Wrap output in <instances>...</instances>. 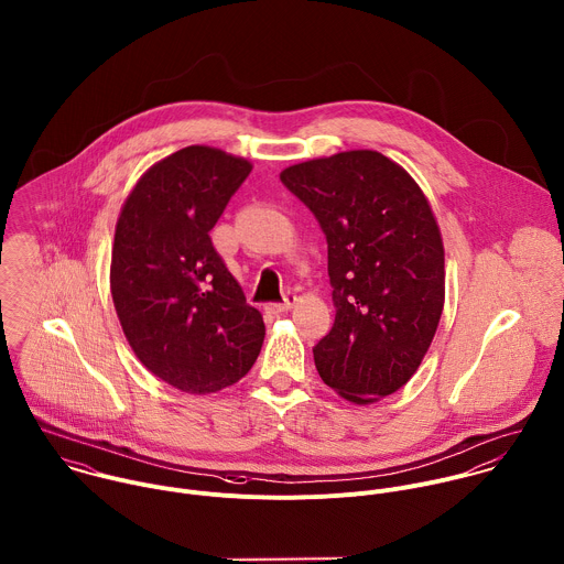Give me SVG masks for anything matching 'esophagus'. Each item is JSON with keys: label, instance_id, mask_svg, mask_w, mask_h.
<instances>
[{"label": "esophagus", "instance_id": "34e87169", "mask_svg": "<svg viewBox=\"0 0 564 564\" xmlns=\"http://www.w3.org/2000/svg\"><path fill=\"white\" fill-rule=\"evenodd\" d=\"M294 301H296V296L290 292V294H285V299L281 301V303H272L270 305V310L274 312V314H281V312H288L292 305H294Z\"/></svg>", "mask_w": 564, "mask_h": 564}]
</instances>
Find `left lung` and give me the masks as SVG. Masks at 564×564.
Masks as SVG:
<instances>
[{
	"label": "left lung",
	"mask_w": 564,
	"mask_h": 564,
	"mask_svg": "<svg viewBox=\"0 0 564 564\" xmlns=\"http://www.w3.org/2000/svg\"><path fill=\"white\" fill-rule=\"evenodd\" d=\"M281 182L327 239L334 327L314 347L318 376L369 404L402 389L444 310V243L415 180L378 151L294 164Z\"/></svg>",
	"instance_id": "8db88e82"
}]
</instances>
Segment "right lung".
I'll return each instance as SVG.
<instances>
[{
  "label": "right lung",
  "mask_w": 564,
  "mask_h": 564,
  "mask_svg": "<svg viewBox=\"0 0 564 564\" xmlns=\"http://www.w3.org/2000/svg\"><path fill=\"white\" fill-rule=\"evenodd\" d=\"M252 171L243 158L186 147L127 197L111 250V296L138 360L186 393H215L254 365L265 325L210 230Z\"/></svg>",
  "instance_id": "obj_1"
}]
</instances>
